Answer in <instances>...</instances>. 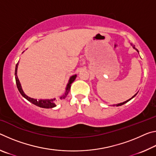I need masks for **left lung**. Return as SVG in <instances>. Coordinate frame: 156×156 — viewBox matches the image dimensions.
Segmentation results:
<instances>
[{"instance_id":"8db88e82","label":"left lung","mask_w":156,"mask_h":156,"mask_svg":"<svg viewBox=\"0 0 156 156\" xmlns=\"http://www.w3.org/2000/svg\"><path fill=\"white\" fill-rule=\"evenodd\" d=\"M133 48H135V47H134V46H133ZM137 50V49H136ZM137 51H138V50H137ZM136 95H134V96H133V97H132L131 98H133L134 97V96H136ZM131 98H130V99H129V100H126V101H125V102H121V103H119V104H117V105H115V106H120V105H124V104H125L126 103V102H127L128 101H129V100H130Z\"/></svg>"}]
</instances>
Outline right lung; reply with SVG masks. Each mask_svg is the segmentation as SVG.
<instances>
[{
  "label": "right lung",
  "instance_id": "right-lung-1",
  "mask_svg": "<svg viewBox=\"0 0 156 156\" xmlns=\"http://www.w3.org/2000/svg\"><path fill=\"white\" fill-rule=\"evenodd\" d=\"M18 62L16 65V69H15V78H16V85H17V88L18 89V91L20 93V94L25 98L27 99L28 101H30L31 103L36 105V106L40 107L42 108H46V109H49V108H53L54 107H56V105L54 103V99H51V100H36V99H34L28 97L27 95H25L24 92H23L22 88H21V85L20 83L19 82V80H18V76H17V68H18ZM76 78V75L72 76V77L70 78L68 84L67 86V88H66V92L65 94L63 95L62 97H60V99H65L66 97H67V94L69 91V89L71 88V84L73 83V81Z\"/></svg>",
  "mask_w": 156,
  "mask_h": 156
}]
</instances>
